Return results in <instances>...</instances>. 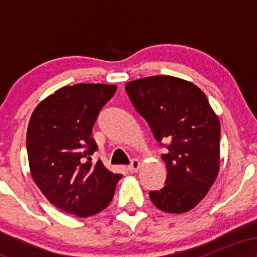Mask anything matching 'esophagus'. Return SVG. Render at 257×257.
I'll return each mask as SVG.
<instances>
[{
    "mask_svg": "<svg viewBox=\"0 0 257 257\" xmlns=\"http://www.w3.org/2000/svg\"><path fill=\"white\" fill-rule=\"evenodd\" d=\"M139 168H140V162H139V159L133 158L132 162H131V164H129L128 169L131 170L132 173H135V172H138Z\"/></svg>",
    "mask_w": 257,
    "mask_h": 257,
    "instance_id": "esophagus-1",
    "label": "esophagus"
}]
</instances>
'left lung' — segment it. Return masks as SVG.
<instances>
[{
	"instance_id": "1",
	"label": "left lung",
	"mask_w": 257,
	"mask_h": 257,
	"mask_svg": "<svg viewBox=\"0 0 257 257\" xmlns=\"http://www.w3.org/2000/svg\"><path fill=\"white\" fill-rule=\"evenodd\" d=\"M133 106L161 147L166 185L150 191L152 203L166 213L191 210L205 197L220 167L219 118L197 85L172 76H151L125 84Z\"/></svg>"
}]
</instances>
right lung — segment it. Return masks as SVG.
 <instances>
[{"instance_id": "1", "label": "right lung", "mask_w": 257, "mask_h": 257, "mask_svg": "<svg viewBox=\"0 0 257 257\" xmlns=\"http://www.w3.org/2000/svg\"><path fill=\"white\" fill-rule=\"evenodd\" d=\"M116 85L78 83L55 91L35 108L26 150L31 175L46 198L60 210L88 217L110 204L120 174L107 170L91 156V138L99 112Z\"/></svg>"}]
</instances>
